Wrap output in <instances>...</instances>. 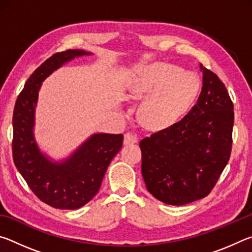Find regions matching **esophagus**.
<instances>
[{
	"instance_id": "1",
	"label": "esophagus",
	"mask_w": 252,
	"mask_h": 252,
	"mask_svg": "<svg viewBox=\"0 0 252 252\" xmlns=\"http://www.w3.org/2000/svg\"><path fill=\"white\" fill-rule=\"evenodd\" d=\"M136 142V135L131 133V132H126L125 134V139H123V143H125V146H127V144H132Z\"/></svg>"
}]
</instances>
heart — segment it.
I'll return each mask as SVG.
<instances>
[{"label": "heart", "mask_w": 252, "mask_h": 252, "mask_svg": "<svg viewBox=\"0 0 252 252\" xmlns=\"http://www.w3.org/2000/svg\"><path fill=\"white\" fill-rule=\"evenodd\" d=\"M130 90L134 95L151 93L142 105L143 121L149 126L165 127L193 104L200 91V80L193 72L168 63H155L138 70Z\"/></svg>", "instance_id": "obj_1"}]
</instances>
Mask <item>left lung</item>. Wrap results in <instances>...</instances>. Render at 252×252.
<instances>
[{"label": "left lung", "mask_w": 252, "mask_h": 252, "mask_svg": "<svg viewBox=\"0 0 252 252\" xmlns=\"http://www.w3.org/2000/svg\"><path fill=\"white\" fill-rule=\"evenodd\" d=\"M200 69L202 89L192 109L140 141L147 189L171 206L207 197L231 155L233 103L218 75L201 64Z\"/></svg>", "instance_id": "1"}]
</instances>
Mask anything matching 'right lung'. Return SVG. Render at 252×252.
Here are the masks:
<instances>
[{"instance_id":"1","label":"right lung","mask_w":252,"mask_h":252,"mask_svg":"<svg viewBox=\"0 0 252 252\" xmlns=\"http://www.w3.org/2000/svg\"><path fill=\"white\" fill-rule=\"evenodd\" d=\"M83 50L53 54L30 76L13 111L12 152L15 167L34 194L57 209H79L99 191L111 160L122 147V134L95 133L67 159L52 162L40 151L33 134L35 105L42 82L64 63L90 55Z\"/></svg>"}]
</instances>
